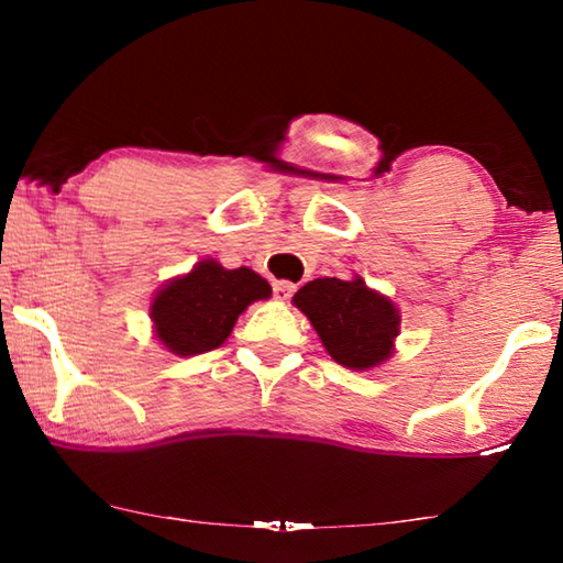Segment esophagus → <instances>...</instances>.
<instances>
[{
  "mask_svg": "<svg viewBox=\"0 0 563 563\" xmlns=\"http://www.w3.org/2000/svg\"><path fill=\"white\" fill-rule=\"evenodd\" d=\"M295 288H298V285L290 283V280H275L273 283V292H275V298H278V300H290Z\"/></svg>",
  "mask_w": 563,
  "mask_h": 563,
  "instance_id": "1",
  "label": "esophagus"
}]
</instances>
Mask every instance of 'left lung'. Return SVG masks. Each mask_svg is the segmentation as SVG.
I'll use <instances>...</instances> for the list:
<instances>
[{
  "label": "left lung",
  "mask_w": 563,
  "mask_h": 563,
  "mask_svg": "<svg viewBox=\"0 0 563 563\" xmlns=\"http://www.w3.org/2000/svg\"><path fill=\"white\" fill-rule=\"evenodd\" d=\"M292 305L310 320L338 365L367 373L393 357L402 316L387 295L369 288L360 275L305 283L292 295Z\"/></svg>",
  "instance_id": "left-lung-1"
}]
</instances>
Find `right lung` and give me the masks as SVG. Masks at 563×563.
Instances as JSON below:
<instances>
[{
    "mask_svg": "<svg viewBox=\"0 0 563 563\" xmlns=\"http://www.w3.org/2000/svg\"><path fill=\"white\" fill-rule=\"evenodd\" d=\"M271 295V283L245 265L228 271L216 258H203L161 285L148 316L161 345L178 357H194L221 347L247 305Z\"/></svg>",
    "mask_w": 563,
    "mask_h": 563,
    "instance_id": "right-lung-1",
    "label": "right lung"
}]
</instances>
